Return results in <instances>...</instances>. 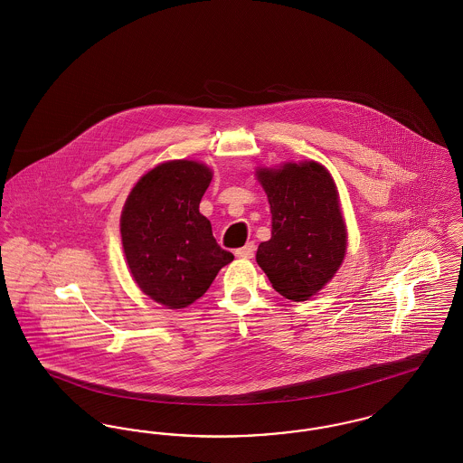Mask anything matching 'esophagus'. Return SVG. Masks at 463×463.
<instances>
[{"label":"esophagus","mask_w":463,"mask_h":463,"mask_svg":"<svg viewBox=\"0 0 463 463\" xmlns=\"http://www.w3.org/2000/svg\"><path fill=\"white\" fill-rule=\"evenodd\" d=\"M253 253H255V244L253 242H248L240 250H236V257H240V259H251Z\"/></svg>","instance_id":"obj_1"}]
</instances>
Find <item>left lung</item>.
<instances>
[{"label": "left lung", "mask_w": 463, "mask_h": 463, "mask_svg": "<svg viewBox=\"0 0 463 463\" xmlns=\"http://www.w3.org/2000/svg\"><path fill=\"white\" fill-rule=\"evenodd\" d=\"M257 178L272 213V236L259 244L257 262L278 293L308 300L335 276L347 250L335 182L316 161L260 168Z\"/></svg>", "instance_id": "1"}]
</instances>
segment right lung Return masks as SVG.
I'll use <instances>...</instances> for the list:
<instances>
[{"label": "right lung", "mask_w": 463, "mask_h": 463, "mask_svg": "<svg viewBox=\"0 0 463 463\" xmlns=\"http://www.w3.org/2000/svg\"><path fill=\"white\" fill-rule=\"evenodd\" d=\"M212 175L198 161H166L142 176L125 203L121 241L133 279L165 307L191 306L234 260L199 213Z\"/></svg>", "instance_id": "obj_1"}]
</instances>
